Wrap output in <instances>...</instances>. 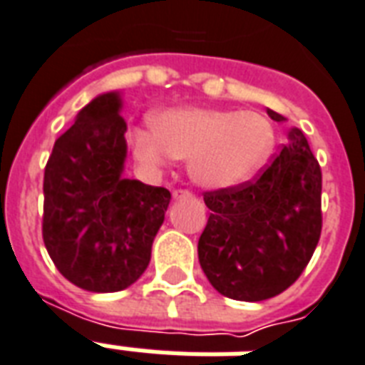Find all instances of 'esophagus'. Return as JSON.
Returning a JSON list of instances; mask_svg holds the SVG:
<instances>
[{"label":"esophagus","instance_id":"esophagus-1","mask_svg":"<svg viewBox=\"0 0 365 365\" xmlns=\"http://www.w3.org/2000/svg\"><path fill=\"white\" fill-rule=\"evenodd\" d=\"M189 197H193V193L187 191V189H176L174 191V199H189Z\"/></svg>","mask_w":365,"mask_h":365}]
</instances>
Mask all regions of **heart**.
<instances>
[{"label": "heart", "instance_id": "obj_1", "mask_svg": "<svg viewBox=\"0 0 365 365\" xmlns=\"http://www.w3.org/2000/svg\"><path fill=\"white\" fill-rule=\"evenodd\" d=\"M135 157L151 166L187 158L189 176L207 189H230L255 176L274 149L272 122L255 110L174 108L155 128H133Z\"/></svg>", "mask_w": 365, "mask_h": 365}]
</instances>
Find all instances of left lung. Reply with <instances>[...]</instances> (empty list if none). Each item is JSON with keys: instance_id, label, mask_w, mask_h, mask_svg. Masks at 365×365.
I'll return each mask as SVG.
<instances>
[{"instance_id": "8db88e82", "label": "left lung", "mask_w": 365, "mask_h": 365, "mask_svg": "<svg viewBox=\"0 0 365 365\" xmlns=\"http://www.w3.org/2000/svg\"><path fill=\"white\" fill-rule=\"evenodd\" d=\"M272 120L285 116L268 108ZM199 262L227 299L258 302L291 287L322 235V168L299 128L258 178L205 193Z\"/></svg>"}]
</instances>
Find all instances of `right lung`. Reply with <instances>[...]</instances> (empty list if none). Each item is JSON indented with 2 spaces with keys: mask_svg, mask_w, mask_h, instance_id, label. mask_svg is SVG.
Wrapping results in <instances>:
<instances>
[{
  "mask_svg": "<svg viewBox=\"0 0 365 365\" xmlns=\"http://www.w3.org/2000/svg\"><path fill=\"white\" fill-rule=\"evenodd\" d=\"M120 96L103 93L61 135L43 174V243L66 279L91 293L138 282L151 260L170 191L122 176Z\"/></svg>",
  "mask_w": 365,
  "mask_h": 365,
  "instance_id": "add662e5",
  "label": "right lung"
}]
</instances>
